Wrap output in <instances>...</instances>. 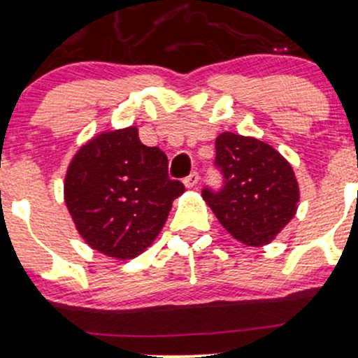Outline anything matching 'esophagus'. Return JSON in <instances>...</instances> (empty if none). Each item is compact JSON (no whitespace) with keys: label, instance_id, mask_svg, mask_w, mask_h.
I'll return each mask as SVG.
<instances>
[{"label":"esophagus","instance_id":"1","mask_svg":"<svg viewBox=\"0 0 358 358\" xmlns=\"http://www.w3.org/2000/svg\"><path fill=\"white\" fill-rule=\"evenodd\" d=\"M197 182H199V174H197V172H191V174L184 179V186H186L187 189L196 187Z\"/></svg>","mask_w":358,"mask_h":358}]
</instances>
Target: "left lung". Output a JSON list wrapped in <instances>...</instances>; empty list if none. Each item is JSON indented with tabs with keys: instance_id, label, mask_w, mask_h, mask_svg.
Instances as JSON below:
<instances>
[{
	"instance_id": "8db88e82",
	"label": "left lung",
	"mask_w": 358,
	"mask_h": 358,
	"mask_svg": "<svg viewBox=\"0 0 358 358\" xmlns=\"http://www.w3.org/2000/svg\"><path fill=\"white\" fill-rule=\"evenodd\" d=\"M215 166L224 187L202 191L207 206L234 239L250 247L271 244L301 201L290 162L264 141L222 132L215 139Z\"/></svg>"
}]
</instances>
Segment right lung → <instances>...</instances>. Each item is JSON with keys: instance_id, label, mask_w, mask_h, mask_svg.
<instances>
[{"instance_id": "add662e5", "label": "right lung", "mask_w": 358, "mask_h": 358, "mask_svg": "<svg viewBox=\"0 0 358 358\" xmlns=\"http://www.w3.org/2000/svg\"><path fill=\"white\" fill-rule=\"evenodd\" d=\"M182 192V182L167 176L166 154L141 143L136 126L91 138L64 178V202L79 236L117 260L151 247Z\"/></svg>"}]
</instances>
